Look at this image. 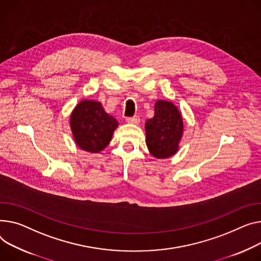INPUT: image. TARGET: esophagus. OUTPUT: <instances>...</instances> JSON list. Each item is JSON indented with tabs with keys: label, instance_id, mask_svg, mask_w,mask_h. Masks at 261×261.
Masks as SVG:
<instances>
[{
	"label": "esophagus",
	"instance_id": "esophagus-1",
	"mask_svg": "<svg viewBox=\"0 0 261 261\" xmlns=\"http://www.w3.org/2000/svg\"><path fill=\"white\" fill-rule=\"evenodd\" d=\"M140 117H138V116H132V117H127L126 118V121H127V123H129V124H134V125H137L138 123H140Z\"/></svg>",
	"mask_w": 261,
	"mask_h": 261
}]
</instances>
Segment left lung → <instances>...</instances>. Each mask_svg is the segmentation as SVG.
Returning <instances> with one entry per match:
<instances>
[{"mask_svg":"<svg viewBox=\"0 0 261 261\" xmlns=\"http://www.w3.org/2000/svg\"><path fill=\"white\" fill-rule=\"evenodd\" d=\"M146 143L150 153L158 159H167L178 151L184 133L182 117L174 103L158 100L154 116L145 124Z\"/></svg>","mask_w":261,"mask_h":261,"instance_id":"8db88e82","label":"left lung"}]
</instances>
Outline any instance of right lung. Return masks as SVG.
Masks as SVG:
<instances>
[{
	"label": "right lung",
	"mask_w": 261,
	"mask_h": 261,
	"mask_svg": "<svg viewBox=\"0 0 261 261\" xmlns=\"http://www.w3.org/2000/svg\"><path fill=\"white\" fill-rule=\"evenodd\" d=\"M118 121L105 112L101 103L83 99L70 115V127L75 144L90 153L105 149L112 138Z\"/></svg>",
	"instance_id": "right-lung-1"
}]
</instances>
